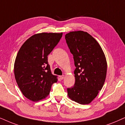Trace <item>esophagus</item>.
I'll return each mask as SVG.
<instances>
[{
  "label": "esophagus",
  "mask_w": 125,
  "mask_h": 125,
  "mask_svg": "<svg viewBox=\"0 0 125 125\" xmlns=\"http://www.w3.org/2000/svg\"><path fill=\"white\" fill-rule=\"evenodd\" d=\"M59 78H60V79H64V75H61V76H59Z\"/></svg>",
  "instance_id": "34e87169"
}]
</instances>
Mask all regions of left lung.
<instances>
[{
    "label": "left lung",
    "instance_id": "8db88e82",
    "mask_svg": "<svg viewBox=\"0 0 125 125\" xmlns=\"http://www.w3.org/2000/svg\"><path fill=\"white\" fill-rule=\"evenodd\" d=\"M68 47L73 55L75 82L67 89L71 100L81 104L92 102L105 81L107 62L102 48L91 35L83 31L66 34Z\"/></svg>",
    "mask_w": 125,
    "mask_h": 125
}]
</instances>
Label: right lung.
I'll return each instance as SVG.
<instances>
[{
  "label": "right lung",
  "mask_w": 125,
  "mask_h": 125,
  "mask_svg": "<svg viewBox=\"0 0 125 125\" xmlns=\"http://www.w3.org/2000/svg\"><path fill=\"white\" fill-rule=\"evenodd\" d=\"M63 33L42 32L29 38L18 51L14 63L16 83L25 97L37 102L46 98L57 76L51 73L47 56Z\"/></svg>",
  "instance_id": "obj_1"
}]
</instances>
